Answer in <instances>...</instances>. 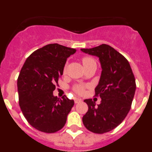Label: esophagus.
Returning <instances> with one entry per match:
<instances>
[{"instance_id":"obj_1","label":"esophagus","mask_w":152,"mask_h":152,"mask_svg":"<svg viewBox=\"0 0 152 152\" xmlns=\"http://www.w3.org/2000/svg\"><path fill=\"white\" fill-rule=\"evenodd\" d=\"M82 101V100L81 99H80V98H77V97H75V103H80V102Z\"/></svg>"}]
</instances>
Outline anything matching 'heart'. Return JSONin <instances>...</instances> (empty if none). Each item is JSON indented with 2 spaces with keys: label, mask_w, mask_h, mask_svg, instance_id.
Wrapping results in <instances>:
<instances>
[{
  "label": "heart",
  "mask_w": 152,
  "mask_h": 152,
  "mask_svg": "<svg viewBox=\"0 0 152 152\" xmlns=\"http://www.w3.org/2000/svg\"><path fill=\"white\" fill-rule=\"evenodd\" d=\"M92 62H95V61H94V59H93L92 58H91V57H84L82 58V63H83V65H84V66H85V65H87V64H90V63H92ZM64 71H65V68H64ZM74 91L77 93V94H82L84 91V87L83 85L75 86V88H74Z\"/></svg>",
  "instance_id": "1"
}]
</instances>
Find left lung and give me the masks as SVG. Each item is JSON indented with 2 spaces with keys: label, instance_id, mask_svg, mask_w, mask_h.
I'll list each match as a JSON object with an SVG mask.
<instances>
[{
  "label": "left lung",
  "instance_id": "1",
  "mask_svg": "<svg viewBox=\"0 0 152 152\" xmlns=\"http://www.w3.org/2000/svg\"><path fill=\"white\" fill-rule=\"evenodd\" d=\"M80 50L99 58L102 68L95 88V95L101 101L96 106L91 99L84 100L88 110L83 123L94 133H106L117 127L129 112L136 89L135 77L128 60L109 45Z\"/></svg>",
  "mask_w": 152,
  "mask_h": 152
}]
</instances>
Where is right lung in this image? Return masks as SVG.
Returning <instances> with one entry per match:
<instances>
[{"mask_svg":"<svg viewBox=\"0 0 152 152\" xmlns=\"http://www.w3.org/2000/svg\"><path fill=\"white\" fill-rule=\"evenodd\" d=\"M76 49L49 44L26 58L17 79L19 104L28 123L39 131L53 133L64 127L75 102L53 95L67 58Z\"/></svg>","mask_w":152,"mask_h":152,"instance_id":"add662e5","label":"right lung"}]
</instances>
